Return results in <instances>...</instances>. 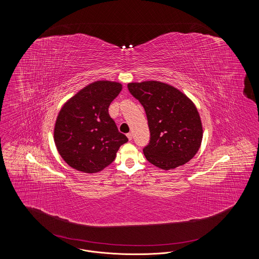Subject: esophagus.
<instances>
[{
	"mask_svg": "<svg viewBox=\"0 0 259 259\" xmlns=\"http://www.w3.org/2000/svg\"><path fill=\"white\" fill-rule=\"evenodd\" d=\"M127 138H128V140L129 141H131L132 140V138H133V135H132V133H127Z\"/></svg>",
	"mask_w": 259,
	"mask_h": 259,
	"instance_id": "34e87169",
	"label": "esophagus"
}]
</instances>
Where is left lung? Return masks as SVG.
Listing matches in <instances>:
<instances>
[{"label": "left lung", "mask_w": 259, "mask_h": 259, "mask_svg": "<svg viewBox=\"0 0 259 259\" xmlns=\"http://www.w3.org/2000/svg\"><path fill=\"white\" fill-rule=\"evenodd\" d=\"M127 87L148 117L150 140L144 148L147 160L170 170L192 159L203 138L200 115L192 101L160 81L132 82Z\"/></svg>", "instance_id": "8db88e82"}]
</instances>
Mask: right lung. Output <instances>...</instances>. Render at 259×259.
Returning <instances> with one entry per match:
<instances>
[{
    "instance_id": "obj_1",
    "label": "right lung",
    "mask_w": 259,
    "mask_h": 259,
    "mask_svg": "<svg viewBox=\"0 0 259 259\" xmlns=\"http://www.w3.org/2000/svg\"><path fill=\"white\" fill-rule=\"evenodd\" d=\"M121 89L118 82L95 81L62 107L54 127V142L62 158L72 168L100 172L128 142L109 114V107Z\"/></svg>"
}]
</instances>
